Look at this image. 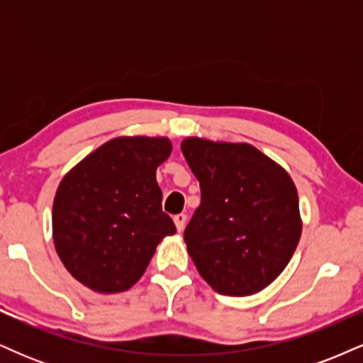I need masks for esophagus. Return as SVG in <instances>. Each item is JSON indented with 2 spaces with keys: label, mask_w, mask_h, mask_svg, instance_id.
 <instances>
[{
  "label": "esophagus",
  "mask_w": 363,
  "mask_h": 363,
  "mask_svg": "<svg viewBox=\"0 0 363 363\" xmlns=\"http://www.w3.org/2000/svg\"><path fill=\"white\" fill-rule=\"evenodd\" d=\"M186 222H187V216L184 213H179V215L174 216V223H176V228H177L179 232L184 230Z\"/></svg>",
  "instance_id": "1"
}]
</instances>
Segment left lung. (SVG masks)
<instances>
[{
    "instance_id": "1",
    "label": "left lung",
    "mask_w": 363,
    "mask_h": 363,
    "mask_svg": "<svg viewBox=\"0 0 363 363\" xmlns=\"http://www.w3.org/2000/svg\"><path fill=\"white\" fill-rule=\"evenodd\" d=\"M181 150L201 189L184 230L196 269L222 295L257 294L280 277L301 240L297 187L249 143L189 136Z\"/></svg>"
}]
</instances>
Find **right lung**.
<instances>
[{"label":"right lung","instance_id":"right-lung-1","mask_svg":"<svg viewBox=\"0 0 363 363\" xmlns=\"http://www.w3.org/2000/svg\"><path fill=\"white\" fill-rule=\"evenodd\" d=\"M170 152L165 136H119L62 177L52 203L54 247L82 285L99 294L129 290L162 239L176 234L157 184Z\"/></svg>","mask_w":363,"mask_h":363}]
</instances>
